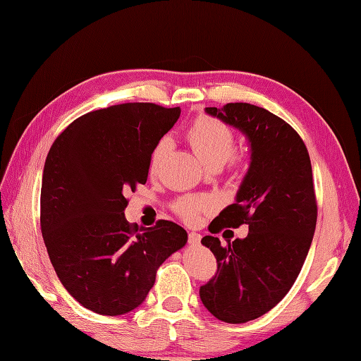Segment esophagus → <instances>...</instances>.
Instances as JSON below:
<instances>
[{"instance_id":"obj_1","label":"esophagus","mask_w":361,"mask_h":361,"mask_svg":"<svg viewBox=\"0 0 361 361\" xmlns=\"http://www.w3.org/2000/svg\"><path fill=\"white\" fill-rule=\"evenodd\" d=\"M200 240H202V235L198 233H189L188 235V242L190 247H198L200 245Z\"/></svg>"}]
</instances>
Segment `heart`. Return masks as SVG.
Here are the masks:
<instances>
[{
    "mask_svg": "<svg viewBox=\"0 0 361 361\" xmlns=\"http://www.w3.org/2000/svg\"><path fill=\"white\" fill-rule=\"evenodd\" d=\"M186 136L198 158L211 167H220L225 163H229V166L237 169L243 164V158L234 153V130L224 121L208 116V114H202V116H198L192 124L189 126ZM167 149L169 140L167 137H163V140L158 141L150 155L149 169L152 173H155L158 171ZM214 206H216V203H214L211 197L189 195L178 198L173 204V209L176 212V216L181 220L188 221V224H194L202 212L211 211Z\"/></svg>",
    "mask_w": 361,
    "mask_h": 361,
    "instance_id": "obj_1",
    "label": "heart"
}]
</instances>
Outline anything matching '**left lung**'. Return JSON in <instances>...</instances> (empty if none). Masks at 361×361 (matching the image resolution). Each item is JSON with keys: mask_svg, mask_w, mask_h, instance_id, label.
Wrapping results in <instances>:
<instances>
[{"mask_svg": "<svg viewBox=\"0 0 361 361\" xmlns=\"http://www.w3.org/2000/svg\"><path fill=\"white\" fill-rule=\"evenodd\" d=\"M206 113L248 136L251 164L235 203L209 225V233L248 225V235L221 245L202 243L217 259V271L200 287L204 307L220 321L247 323L270 312L288 293L307 257L318 204L307 147L296 130L260 106L231 102Z\"/></svg>", "mask_w": 361, "mask_h": 361, "instance_id": "obj_1", "label": "left lung"}]
</instances>
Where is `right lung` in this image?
I'll return each mask as SVG.
<instances>
[{
  "instance_id": "right-lung-1",
  "label": "right lung",
  "mask_w": 361,
  "mask_h": 361,
  "mask_svg": "<svg viewBox=\"0 0 361 361\" xmlns=\"http://www.w3.org/2000/svg\"><path fill=\"white\" fill-rule=\"evenodd\" d=\"M180 113L150 102L90 111L56 137L46 157V250L68 293L99 315H124L142 304L159 265L188 242L171 220L140 228L124 216L127 194L145 185L152 152Z\"/></svg>"
}]
</instances>
